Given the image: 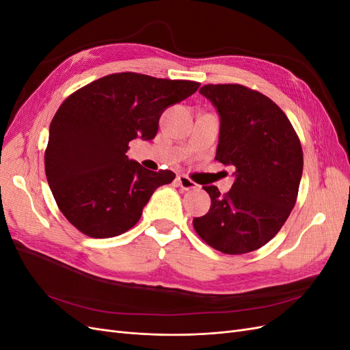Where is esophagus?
Instances as JSON below:
<instances>
[{"instance_id": "1", "label": "esophagus", "mask_w": 350, "mask_h": 350, "mask_svg": "<svg viewBox=\"0 0 350 350\" xmlns=\"http://www.w3.org/2000/svg\"><path fill=\"white\" fill-rule=\"evenodd\" d=\"M176 183H178L179 187H181V188L184 189V191H189V189L197 188V184L193 183L191 179L187 178L185 175H179V176L176 178Z\"/></svg>"}]
</instances>
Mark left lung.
<instances>
[{"label": "left lung", "mask_w": 350, "mask_h": 350, "mask_svg": "<svg viewBox=\"0 0 350 350\" xmlns=\"http://www.w3.org/2000/svg\"><path fill=\"white\" fill-rule=\"evenodd\" d=\"M200 93L220 118L215 159L234 167L235 181L220 196L203 187L211 204L194 217L200 238L225 254H247L278 234L296 203L304 167L301 142L276 103L241 84H206Z\"/></svg>", "instance_id": "obj_1"}]
</instances>
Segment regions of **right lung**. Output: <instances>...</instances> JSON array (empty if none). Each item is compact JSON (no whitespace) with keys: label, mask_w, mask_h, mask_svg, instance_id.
<instances>
[{"label":"right lung","mask_w":350,"mask_h":350,"mask_svg":"<svg viewBox=\"0 0 350 350\" xmlns=\"http://www.w3.org/2000/svg\"><path fill=\"white\" fill-rule=\"evenodd\" d=\"M200 83L118 72L68 96L49 126L45 172L61 213L92 238L118 237L140 220L172 171H149L129 159V143L149 142L163 111Z\"/></svg>","instance_id":"right-lung-1"}]
</instances>
